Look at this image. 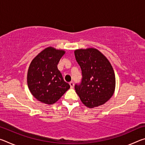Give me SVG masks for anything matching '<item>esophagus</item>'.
<instances>
[{"label":"esophagus","mask_w":145,"mask_h":145,"mask_svg":"<svg viewBox=\"0 0 145 145\" xmlns=\"http://www.w3.org/2000/svg\"><path fill=\"white\" fill-rule=\"evenodd\" d=\"M69 84H70V88H73V87H74V84H73V82H70Z\"/></svg>","instance_id":"34e87169"}]
</instances>
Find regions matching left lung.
Instances as JSON below:
<instances>
[{"instance_id":"obj_1","label":"left lung","mask_w":145,"mask_h":145,"mask_svg":"<svg viewBox=\"0 0 145 145\" xmlns=\"http://www.w3.org/2000/svg\"><path fill=\"white\" fill-rule=\"evenodd\" d=\"M76 61L82 70L81 84L75 89L83 104L94 108L104 104L113 95L116 78L111 63L95 48L77 49Z\"/></svg>"}]
</instances>
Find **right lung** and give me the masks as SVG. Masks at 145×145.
<instances>
[{
    "label": "right lung",
    "instance_id": "1",
    "mask_svg": "<svg viewBox=\"0 0 145 145\" xmlns=\"http://www.w3.org/2000/svg\"><path fill=\"white\" fill-rule=\"evenodd\" d=\"M65 53L64 50L48 46L30 63L27 77L29 89L35 99L43 104H54L70 88L57 68Z\"/></svg>",
    "mask_w": 145,
    "mask_h": 145
}]
</instances>
